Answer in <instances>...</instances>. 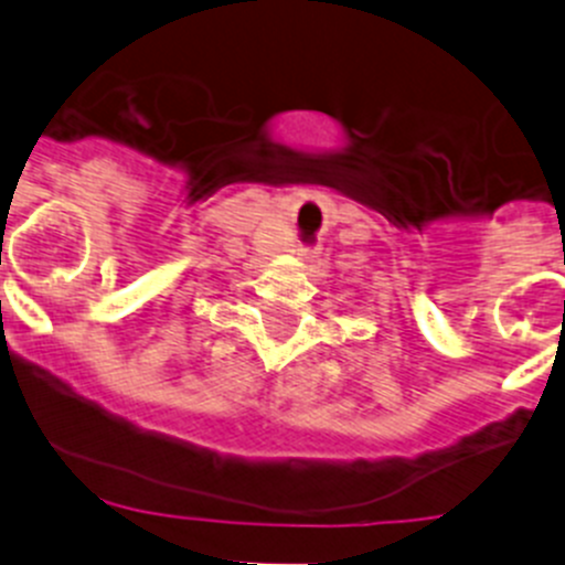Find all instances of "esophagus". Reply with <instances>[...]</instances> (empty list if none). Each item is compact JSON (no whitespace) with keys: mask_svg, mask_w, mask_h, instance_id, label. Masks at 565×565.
I'll return each instance as SVG.
<instances>
[{"mask_svg":"<svg viewBox=\"0 0 565 565\" xmlns=\"http://www.w3.org/2000/svg\"><path fill=\"white\" fill-rule=\"evenodd\" d=\"M318 247H300V258H303V262H315V258H318Z\"/></svg>","mask_w":565,"mask_h":565,"instance_id":"34e87169","label":"esophagus"}]
</instances>
